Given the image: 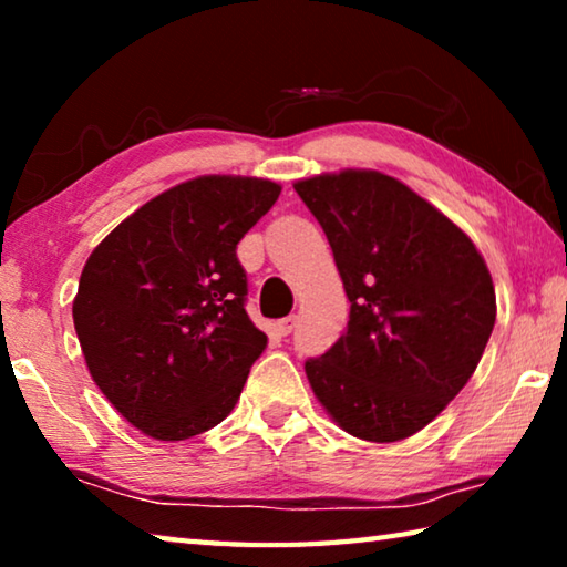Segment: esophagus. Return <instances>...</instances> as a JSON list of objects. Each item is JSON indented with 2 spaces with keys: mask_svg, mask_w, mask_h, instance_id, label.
<instances>
[{
  "mask_svg": "<svg viewBox=\"0 0 567 567\" xmlns=\"http://www.w3.org/2000/svg\"><path fill=\"white\" fill-rule=\"evenodd\" d=\"M295 328H297V315H287V318L277 322V330H280L282 334H290Z\"/></svg>",
  "mask_w": 567,
  "mask_h": 567,
  "instance_id": "esophagus-1",
  "label": "esophagus"
}]
</instances>
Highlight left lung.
Segmentation results:
<instances>
[{"label":"left lung","mask_w":567,"mask_h":567,"mask_svg":"<svg viewBox=\"0 0 567 567\" xmlns=\"http://www.w3.org/2000/svg\"><path fill=\"white\" fill-rule=\"evenodd\" d=\"M328 235L350 300L332 348L305 362L332 420L370 443L433 422L473 375L495 287L470 237L395 177L344 169L295 185Z\"/></svg>","instance_id":"1"}]
</instances>
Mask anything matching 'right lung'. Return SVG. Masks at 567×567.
<instances>
[{"label":"right lung","mask_w":567,"mask_h":567,"mask_svg":"<svg viewBox=\"0 0 567 567\" xmlns=\"http://www.w3.org/2000/svg\"><path fill=\"white\" fill-rule=\"evenodd\" d=\"M280 185L207 175L162 192L94 247L72 315L90 375L155 440H187L233 412L267 334L245 310L237 245Z\"/></svg>","instance_id":"1"}]
</instances>
